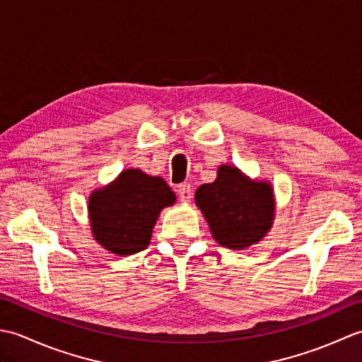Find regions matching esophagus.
Returning a JSON list of instances; mask_svg holds the SVG:
<instances>
[{
  "instance_id": "esophagus-1",
  "label": "esophagus",
  "mask_w": 362,
  "mask_h": 362,
  "mask_svg": "<svg viewBox=\"0 0 362 362\" xmlns=\"http://www.w3.org/2000/svg\"><path fill=\"white\" fill-rule=\"evenodd\" d=\"M177 191H179V197L182 202H188L191 199V194H193V189H191L189 183H182V185L177 188Z\"/></svg>"
}]
</instances>
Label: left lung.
Returning a JSON list of instances; mask_svg holds the SVG:
<instances>
[{"label": "left lung", "instance_id": "8db88e82", "mask_svg": "<svg viewBox=\"0 0 362 362\" xmlns=\"http://www.w3.org/2000/svg\"><path fill=\"white\" fill-rule=\"evenodd\" d=\"M196 204L214 240L228 249L249 247L272 226L275 205L271 185L247 179L235 166H219L218 179L197 188Z\"/></svg>", "mask_w": 362, "mask_h": 362}]
</instances>
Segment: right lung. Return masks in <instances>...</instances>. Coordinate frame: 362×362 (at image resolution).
Segmentation results:
<instances>
[{"label": "right lung", "instance_id": "right-lung-1", "mask_svg": "<svg viewBox=\"0 0 362 362\" xmlns=\"http://www.w3.org/2000/svg\"><path fill=\"white\" fill-rule=\"evenodd\" d=\"M175 194L161 177L127 169L109 187L90 196L88 213L95 240L117 255H132L148 247L161 209Z\"/></svg>", "mask_w": 362, "mask_h": 362}]
</instances>
